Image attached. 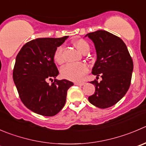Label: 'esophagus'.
Instances as JSON below:
<instances>
[{
	"label": "esophagus",
	"mask_w": 146,
	"mask_h": 146,
	"mask_svg": "<svg viewBox=\"0 0 146 146\" xmlns=\"http://www.w3.org/2000/svg\"><path fill=\"white\" fill-rule=\"evenodd\" d=\"M75 85H76V86H83V85L85 84L84 82H75L74 83Z\"/></svg>",
	"instance_id": "1"
}]
</instances>
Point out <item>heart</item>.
<instances>
[{
	"instance_id": "obj_1",
	"label": "heart",
	"mask_w": 146,
	"mask_h": 146,
	"mask_svg": "<svg viewBox=\"0 0 146 146\" xmlns=\"http://www.w3.org/2000/svg\"><path fill=\"white\" fill-rule=\"evenodd\" d=\"M73 45L80 52L86 53L90 50L88 43L84 39H77L74 40ZM53 60L59 65L63 64L64 62L63 58V46H60L56 49L53 53ZM88 71V67L84 63H70L62 68L60 74L63 78L73 81L80 80Z\"/></svg>"
}]
</instances>
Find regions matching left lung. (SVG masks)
Here are the masks:
<instances>
[{"instance_id": "obj_1", "label": "left lung", "mask_w": 146, "mask_h": 146, "mask_svg": "<svg viewBox=\"0 0 146 146\" xmlns=\"http://www.w3.org/2000/svg\"><path fill=\"white\" fill-rule=\"evenodd\" d=\"M94 43L97 60L92 73L102 80L90 83L96 86L94 94L89 96L91 104L107 108L116 104L125 95L131 86L133 63L125 43L119 37L106 31L90 33Z\"/></svg>"}]
</instances>
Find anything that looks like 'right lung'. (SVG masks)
<instances>
[{
	"label": "right lung",
	"mask_w": 146,
	"mask_h": 146,
	"mask_svg": "<svg viewBox=\"0 0 146 146\" xmlns=\"http://www.w3.org/2000/svg\"><path fill=\"white\" fill-rule=\"evenodd\" d=\"M68 36L36 38L25 43L15 59L13 71V81L21 101L33 112L44 116H53L65 106L67 91L73 83L58 80L49 85L59 72L53 60L57 47Z\"/></svg>",
	"instance_id": "obj_1"
}]
</instances>
